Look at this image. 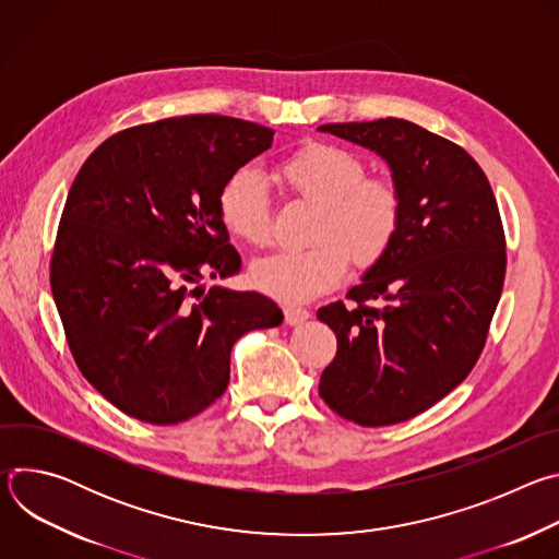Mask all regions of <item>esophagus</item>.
Masks as SVG:
<instances>
[{
  "label": "esophagus",
  "mask_w": 559,
  "mask_h": 559,
  "mask_svg": "<svg viewBox=\"0 0 559 559\" xmlns=\"http://www.w3.org/2000/svg\"><path fill=\"white\" fill-rule=\"evenodd\" d=\"M283 313H285V323H287L289 328H296V325L305 323L307 318H309V311L302 309V307H285Z\"/></svg>",
  "instance_id": "1"
}]
</instances>
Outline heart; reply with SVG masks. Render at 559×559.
Here are the masks:
<instances>
[{
	"mask_svg": "<svg viewBox=\"0 0 559 559\" xmlns=\"http://www.w3.org/2000/svg\"><path fill=\"white\" fill-rule=\"evenodd\" d=\"M278 179L318 207L309 229L313 246L278 252L252 267V283L283 302H307L334 289L349 261L362 270L376 265L401 231V192L384 177H365V164L345 147L309 143L278 166ZM218 216L236 241L267 246L272 201L257 170L238 168L225 179Z\"/></svg>",
	"mask_w": 559,
	"mask_h": 559,
	"instance_id": "heart-1",
	"label": "heart"
}]
</instances>
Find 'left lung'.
<instances>
[{"instance_id":"obj_1","label":"left lung","mask_w":559,"mask_h":559,"mask_svg":"<svg viewBox=\"0 0 559 559\" xmlns=\"http://www.w3.org/2000/svg\"><path fill=\"white\" fill-rule=\"evenodd\" d=\"M318 132L376 152L403 199L401 231L347 292L352 305L316 311L338 341L318 391L356 425L405 423L453 391L485 347L507 270L498 203L460 145L412 121Z\"/></svg>"}]
</instances>
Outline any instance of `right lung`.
<instances>
[{
  "mask_svg": "<svg viewBox=\"0 0 559 559\" xmlns=\"http://www.w3.org/2000/svg\"><path fill=\"white\" fill-rule=\"evenodd\" d=\"M272 136L218 115L164 119L112 134L74 177L52 298L76 367L141 423L177 425L207 409L227 389L234 343L283 323L259 292L201 285L241 272L218 192Z\"/></svg>",
  "mask_w": 559,
  "mask_h": 559,
  "instance_id": "obj_1",
  "label": "right lung"
}]
</instances>
